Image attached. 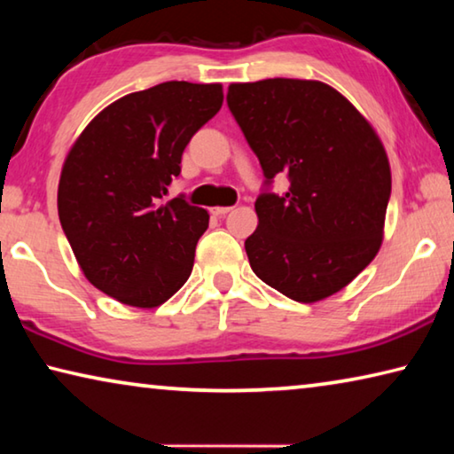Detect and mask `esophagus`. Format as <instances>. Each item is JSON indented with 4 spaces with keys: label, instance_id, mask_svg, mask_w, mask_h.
<instances>
[{
    "label": "esophagus",
    "instance_id": "obj_1",
    "mask_svg": "<svg viewBox=\"0 0 454 454\" xmlns=\"http://www.w3.org/2000/svg\"><path fill=\"white\" fill-rule=\"evenodd\" d=\"M230 210H232L230 206H218V208H212V214L214 216H226Z\"/></svg>",
    "mask_w": 454,
    "mask_h": 454
}]
</instances>
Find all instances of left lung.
Instances as JSON below:
<instances>
[{
    "instance_id": "left-lung-1",
    "label": "left lung",
    "mask_w": 454,
    "mask_h": 454,
    "mask_svg": "<svg viewBox=\"0 0 454 454\" xmlns=\"http://www.w3.org/2000/svg\"><path fill=\"white\" fill-rule=\"evenodd\" d=\"M226 102L262 166L258 228L244 248L260 280L296 302L342 290L372 262L390 200L379 136L326 83H232ZM276 175L291 188L276 195Z\"/></svg>"
}]
</instances>
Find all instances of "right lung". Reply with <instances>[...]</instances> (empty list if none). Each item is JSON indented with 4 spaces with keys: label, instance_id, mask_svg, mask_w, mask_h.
<instances>
[{
    "label": "right lung",
    "instance_id": "1",
    "mask_svg": "<svg viewBox=\"0 0 454 454\" xmlns=\"http://www.w3.org/2000/svg\"><path fill=\"white\" fill-rule=\"evenodd\" d=\"M220 83L164 82L107 106L67 153L58 188L64 234L96 288L153 309L188 280L208 212L162 204L182 152L222 107Z\"/></svg>",
    "mask_w": 454,
    "mask_h": 454
}]
</instances>
